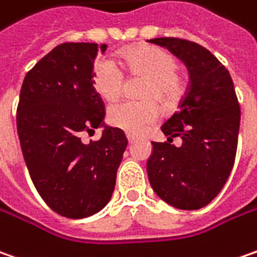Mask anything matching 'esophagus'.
I'll return each instance as SVG.
<instances>
[{"mask_svg": "<svg viewBox=\"0 0 257 257\" xmlns=\"http://www.w3.org/2000/svg\"><path fill=\"white\" fill-rule=\"evenodd\" d=\"M127 140H128V143L132 145V143H135L136 142V137H133L132 135H127Z\"/></svg>", "mask_w": 257, "mask_h": 257, "instance_id": "1", "label": "esophagus"}]
</instances>
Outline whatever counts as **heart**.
I'll return each mask as SVG.
<instances>
[{"instance_id": "1", "label": "heart", "mask_w": 257, "mask_h": 257, "mask_svg": "<svg viewBox=\"0 0 257 257\" xmlns=\"http://www.w3.org/2000/svg\"><path fill=\"white\" fill-rule=\"evenodd\" d=\"M120 62L130 76L145 78L140 98L149 101H122L108 111V122L128 135H140L159 120L161 111L155 101L171 107L185 92V81L178 73V59L158 46H135L120 53ZM92 84L105 101L112 102L122 94L125 76L108 58L98 59L92 69Z\"/></svg>"}]
</instances>
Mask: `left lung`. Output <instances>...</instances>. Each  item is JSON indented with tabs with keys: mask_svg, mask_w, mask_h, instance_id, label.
<instances>
[{
	"mask_svg": "<svg viewBox=\"0 0 257 257\" xmlns=\"http://www.w3.org/2000/svg\"><path fill=\"white\" fill-rule=\"evenodd\" d=\"M185 62L189 85L179 109L162 125L169 143L152 142L148 175L153 191L179 210H199L227 182L237 152L240 105L233 79L210 50L185 39L149 40ZM173 137L183 146L171 145Z\"/></svg>",
	"mask_w": 257,
	"mask_h": 257,
	"instance_id": "left-lung-1",
	"label": "left lung"
}]
</instances>
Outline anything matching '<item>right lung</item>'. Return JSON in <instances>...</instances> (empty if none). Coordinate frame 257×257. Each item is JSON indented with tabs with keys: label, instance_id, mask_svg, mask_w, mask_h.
<instances>
[{
	"label": "right lung",
	"instance_id": "obj_1",
	"mask_svg": "<svg viewBox=\"0 0 257 257\" xmlns=\"http://www.w3.org/2000/svg\"><path fill=\"white\" fill-rule=\"evenodd\" d=\"M99 49L105 52L107 45ZM96 53V43L56 46L27 72L20 91L17 133L30 178L46 204L68 218L107 205L128 143L112 127L96 142H81L105 117L92 84Z\"/></svg>",
	"mask_w": 257,
	"mask_h": 257
}]
</instances>
